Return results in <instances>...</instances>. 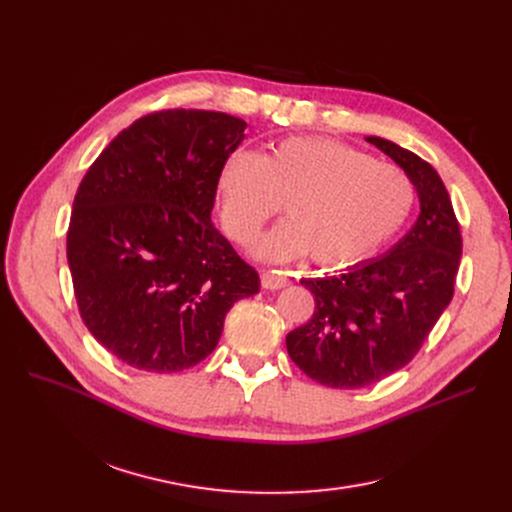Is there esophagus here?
Here are the masks:
<instances>
[{"instance_id": "esophagus-1", "label": "esophagus", "mask_w": 512, "mask_h": 512, "mask_svg": "<svg viewBox=\"0 0 512 512\" xmlns=\"http://www.w3.org/2000/svg\"><path fill=\"white\" fill-rule=\"evenodd\" d=\"M260 281H262V287H264V289H281V287L289 285L287 273L275 271V269L260 271Z\"/></svg>"}]
</instances>
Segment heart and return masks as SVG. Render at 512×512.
<instances>
[{
  "label": "heart",
  "instance_id": "1",
  "mask_svg": "<svg viewBox=\"0 0 512 512\" xmlns=\"http://www.w3.org/2000/svg\"><path fill=\"white\" fill-rule=\"evenodd\" d=\"M221 223L239 246L279 212L287 221L262 237L264 260L310 252L321 266H346L394 237L415 206L402 168L327 137H287L260 158L237 150L218 173Z\"/></svg>",
  "mask_w": 512,
  "mask_h": 512
}]
</instances>
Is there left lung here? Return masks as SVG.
<instances>
[{"instance_id": "obj_1", "label": "left lung", "mask_w": 512, "mask_h": 512, "mask_svg": "<svg viewBox=\"0 0 512 512\" xmlns=\"http://www.w3.org/2000/svg\"><path fill=\"white\" fill-rule=\"evenodd\" d=\"M367 141L404 168L421 214L381 258L342 275L302 279L314 312L287 333V352L312 381L337 389L377 383L417 356L454 296L462 254L460 225L435 168L394 141Z\"/></svg>"}]
</instances>
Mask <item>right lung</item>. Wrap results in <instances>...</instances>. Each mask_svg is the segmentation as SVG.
Returning a JSON list of instances; mask_svg holds the SVG:
<instances>
[{
	"instance_id": "obj_1",
	"label": "right lung",
	"mask_w": 512,
	"mask_h": 512,
	"mask_svg": "<svg viewBox=\"0 0 512 512\" xmlns=\"http://www.w3.org/2000/svg\"><path fill=\"white\" fill-rule=\"evenodd\" d=\"M246 127L210 110L141 116L77 189L66 256L81 319L133 369L196 367L229 308L258 294L256 269L210 221L218 173Z\"/></svg>"
}]
</instances>
